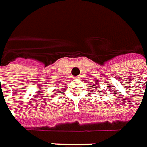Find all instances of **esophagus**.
Wrapping results in <instances>:
<instances>
[{
	"instance_id": "1",
	"label": "esophagus",
	"mask_w": 147,
	"mask_h": 147,
	"mask_svg": "<svg viewBox=\"0 0 147 147\" xmlns=\"http://www.w3.org/2000/svg\"><path fill=\"white\" fill-rule=\"evenodd\" d=\"M81 77H82L81 75H80V76H77L76 77H75V78H76V79H77V80H80V79Z\"/></svg>"
}]
</instances>
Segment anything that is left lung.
I'll return each instance as SVG.
<instances>
[{
	"mask_svg": "<svg viewBox=\"0 0 147 147\" xmlns=\"http://www.w3.org/2000/svg\"><path fill=\"white\" fill-rule=\"evenodd\" d=\"M98 81H95V82H91V87H92L93 88H98V86L100 85L99 83H97Z\"/></svg>",
	"mask_w": 147,
	"mask_h": 147,
	"instance_id": "1",
	"label": "left lung"
}]
</instances>
